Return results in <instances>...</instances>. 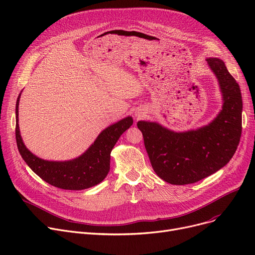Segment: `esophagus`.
Returning a JSON list of instances; mask_svg holds the SVG:
<instances>
[{"label":"esophagus","instance_id":"obj_1","mask_svg":"<svg viewBox=\"0 0 255 255\" xmlns=\"http://www.w3.org/2000/svg\"><path fill=\"white\" fill-rule=\"evenodd\" d=\"M140 115H141V114H135V117H137V118H139V117H141V116H140Z\"/></svg>","mask_w":255,"mask_h":255}]
</instances>
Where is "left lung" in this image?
Here are the masks:
<instances>
[{
    "instance_id": "left-lung-1",
    "label": "left lung",
    "mask_w": 255,
    "mask_h": 255,
    "mask_svg": "<svg viewBox=\"0 0 255 255\" xmlns=\"http://www.w3.org/2000/svg\"><path fill=\"white\" fill-rule=\"evenodd\" d=\"M222 95V110L197 129L175 132L156 122L138 121L145 150L156 175L172 185L192 184L225 166L242 133L243 102L236 79L218 58L206 59Z\"/></svg>"
}]
</instances>
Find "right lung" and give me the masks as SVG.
Masks as SVG:
<instances>
[{
    "instance_id": "obj_1",
    "label": "right lung",
    "mask_w": 255,
    "mask_h": 255,
    "mask_svg": "<svg viewBox=\"0 0 255 255\" xmlns=\"http://www.w3.org/2000/svg\"><path fill=\"white\" fill-rule=\"evenodd\" d=\"M16 101L15 136L18 151L29 167L46 183L66 190H83L101 183L110 171L111 152L120 136L133 124L132 117H126L105 128L89 149L77 158L67 161H49L34 155L24 145L18 125Z\"/></svg>"
}]
</instances>
